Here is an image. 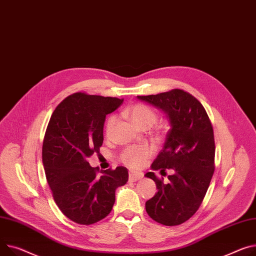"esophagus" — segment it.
<instances>
[{"instance_id": "esophagus-1", "label": "esophagus", "mask_w": 256, "mask_h": 256, "mask_svg": "<svg viewBox=\"0 0 256 256\" xmlns=\"http://www.w3.org/2000/svg\"><path fill=\"white\" fill-rule=\"evenodd\" d=\"M143 178V174L142 173H137V172H130V176H128V181L130 182H136L140 179Z\"/></svg>"}]
</instances>
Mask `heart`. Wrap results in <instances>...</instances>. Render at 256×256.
Instances as JSON below:
<instances>
[{"instance_id":"obj_1","label":"heart","mask_w":256,"mask_h":256,"mask_svg":"<svg viewBox=\"0 0 256 256\" xmlns=\"http://www.w3.org/2000/svg\"><path fill=\"white\" fill-rule=\"evenodd\" d=\"M128 114L130 115L132 122L139 128L143 126H151L156 122V114L144 104H136L132 106L128 110ZM115 124V115H112L107 119L105 124L106 134H110L112 132ZM151 151L152 150L148 145L130 146L122 151L120 154V160L124 164L132 168H139L144 164L145 160L150 156Z\"/></svg>"}]
</instances>
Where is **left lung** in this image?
I'll use <instances>...</instances> for the list:
<instances>
[{
    "mask_svg": "<svg viewBox=\"0 0 256 256\" xmlns=\"http://www.w3.org/2000/svg\"><path fill=\"white\" fill-rule=\"evenodd\" d=\"M139 100L162 110L170 128L162 151L151 170L172 168L173 175L164 183L153 172L145 177L156 184L158 192L145 204L148 215L164 226H179L200 208L214 173L215 143L208 114L200 102L182 90L150 96Z\"/></svg>",
    "mask_w": 256,
    "mask_h": 256,
    "instance_id": "8db88e82",
    "label": "left lung"
}]
</instances>
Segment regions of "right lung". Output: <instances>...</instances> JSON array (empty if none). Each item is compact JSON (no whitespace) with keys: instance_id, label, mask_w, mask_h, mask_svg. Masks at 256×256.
Segmentation results:
<instances>
[{"instance_id":"right-lung-1","label":"right lung","mask_w":256,"mask_h":256,"mask_svg":"<svg viewBox=\"0 0 256 256\" xmlns=\"http://www.w3.org/2000/svg\"><path fill=\"white\" fill-rule=\"evenodd\" d=\"M124 100L77 92L56 108L45 132L42 160L45 175L58 207L78 224L105 218L115 202V192L128 180V168L100 171L88 158L104 141L106 115Z\"/></svg>"}]
</instances>
